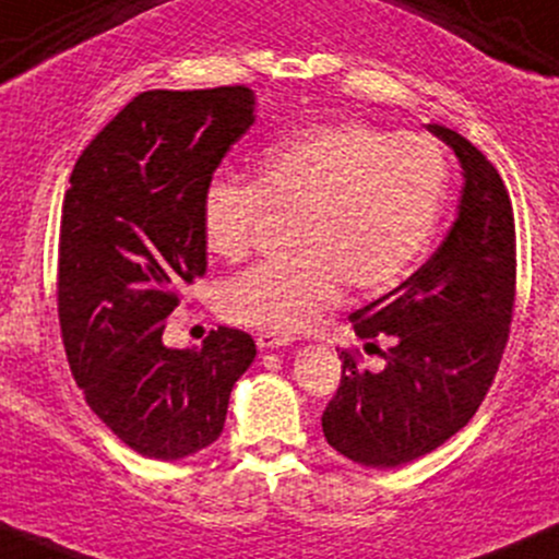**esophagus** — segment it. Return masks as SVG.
I'll list each match as a JSON object with an SVG mask.
<instances>
[{"instance_id":"1","label":"esophagus","mask_w":559,"mask_h":559,"mask_svg":"<svg viewBox=\"0 0 559 559\" xmlns=\"http://www.w3.org/2000/svg\"><path fill=\"white\" fill-rule=\"evenodd\" d=\"M255 343H259L261 350H269V348H282V346H293L296 343V337L287 335V332H259L255 335Z\"/></svg>"}]
</instances>
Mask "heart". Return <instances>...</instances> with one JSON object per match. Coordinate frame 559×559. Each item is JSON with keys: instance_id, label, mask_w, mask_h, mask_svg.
<instances>
[{"instance_id": "obj_1", "label": "heart", "mask_w": 559, "mask_h": 559, "mask_svg": "<svg viewBox=\"0 0 559 559\" xmlns=\"http://www.w3.org/2000/svg\"><path fill=\"white\" fill-rule=\"evenodd\" d=\"M449 163L428 134H391L364 121H337L287 136L255 160V181L216 179L203 195L211 253L240 261L269 213L290 218L296 253L261 261L222 290L224 317L248 328H306L341 296L385 290L428 246Z\"/></svg>"}]
</instances>
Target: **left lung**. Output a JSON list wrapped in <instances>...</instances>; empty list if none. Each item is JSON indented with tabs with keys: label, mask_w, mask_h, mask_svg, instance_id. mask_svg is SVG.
<instances>
[{
	"label": "left lung",
	"mask_w": 559,
	"mask_h": 559,
	"mask_svg": "<svg viewBox=\"0 0 559 559\" xmlns=\"http://www.w3.org/2000/svg\"><path fill=\"white\" fill-rule=\"evenodd\" d=\"M462 163L456 218L396 290L350 313L354 332L382 350L380 372L341 350L343 374L322 415L328 443L364 467H399L430 454L478 412L497 374L515 306V216L499 171L447 127L428 123Z\"/></svg>",
	"instance_id": "left-lung-1"
}]
</instances>
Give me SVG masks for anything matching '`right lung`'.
<instances>
[{"instance_id": "right-lung-1", "label": "right lung", "mask_w": 559, "mask_h": 559, "mask_svg": "<svg viewBox=\"0 0 559 559\" xmlns=\"http://www.w3.org/2000/svg\"><path fill=\"white\" fill-rule=\"evenodd\" d=\"M248 86L136 94L90 142L62 200L58 313L86 404L147 460L211 447L255 359L248 332L166 348L181 290L205 274L203 195L255 121Z\"/></svg>"}]
</instances>
